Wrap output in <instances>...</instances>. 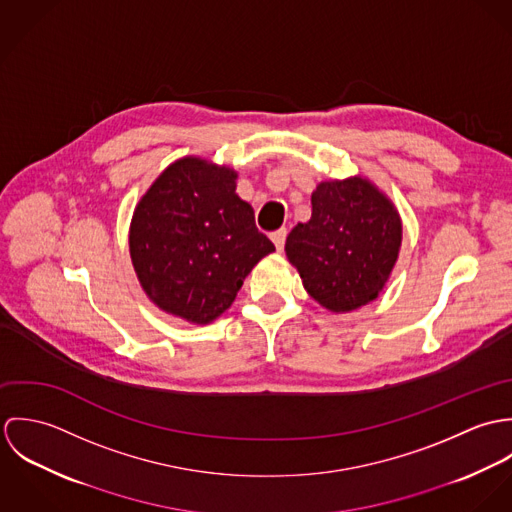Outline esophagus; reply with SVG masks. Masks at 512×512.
I'll list each match as a JSON object with an SVG mask.
<instances>
[{"label": "esophagus", "instance_id": "34e87169", "mask_svg": "<svg viewBox=\"0 0 512 512\" xmlns=\"http://www.w3.org/2000/svg\"><path fill=\"white\" fill-rule=\"evenodd\" d=\"M286 234H288V230H286V228H280V230L272 232V242L276 244V248H278L280 252L284 250V244H286Z\"/></svg>", "mask_w": 512, "mask_h": 512}]
</instances>
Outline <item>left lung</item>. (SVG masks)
Segmentation results:
<instances>
[{
    "mask_svg": "<svg viewBox=\"0 0 512 512\" xmlns=\"http://www.w3.org/2000/svg\"><path fill=\"white\" fill-rule=\"evenodd\" d=\"M402 242L400 217L368 181H325L311 219L293 226L286 254L307 293L331 311H353L384 288Z\"/></svg>",
    "mask_w": 512,
    "mask_h": 512,
    "instance_id": "8db88e82",
    "label": "left lung"
}]
</instances>
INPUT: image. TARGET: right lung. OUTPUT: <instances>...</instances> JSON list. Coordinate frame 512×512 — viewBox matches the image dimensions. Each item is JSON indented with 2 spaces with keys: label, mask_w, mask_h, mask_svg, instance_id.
I'll use <instances>...</instances> for the list:
<instances>
[{
  "label": "right lung",
  "mask_w": 512,
  "mask_h": 512,
  "mask_svg": "<svg viewBox=\"0 0 512 512\" xmlns=\"http://www.w3.org/2000/svg\"><path fill=\"white\" fill-rule=\"evenodd\" d=\"M274 244L236 195V173L197 157L169 165L136 207L130 254L147 295L193 323L226 311Z\"/></svg>",
  "instance_id": "obj_1"
}]
</instances>
